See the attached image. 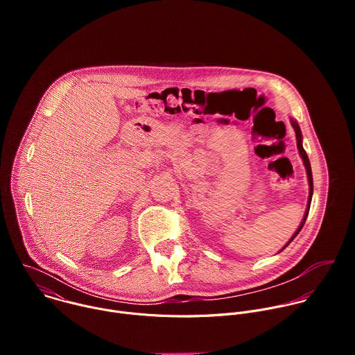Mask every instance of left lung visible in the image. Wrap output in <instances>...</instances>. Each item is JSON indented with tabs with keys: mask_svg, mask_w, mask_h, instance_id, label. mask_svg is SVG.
Returning a JSON list of instances; mask_svg holds the SVG:
<instances>
[{
	"mask_svg": "<svg viewBox=\"0 0 355 355\" xmlns=\"http://www.w3.org/2000/svg\"><path fill=\"white\" fill-rule=\"evenodd\" d=\"M291 123H292V128L295 129V133H296V141H297V148H299V155H300V157H302V160H303V164H305V168H306V174H308V180H309V199H308V208H306V212H305V216H303V219H302V222H300V225H299V227H297V230L295 232V234L291 237V240L282 247V250L297 236V233L302 230V227H303V225H305V222H306V218H308V214H309V208H311V202H312V195H313V177H312V168H311V162H309V157H308V155H306V151H305V148H303V146H302V132H300V128H299V125L296 123V121H293V119H291Z\"/></svg>",
	"mask_w": 355,
	"mask_h": 355,
	"instance_id": "8db88e82",
	"label": "left lung"
}]
</instances>
